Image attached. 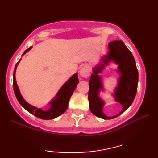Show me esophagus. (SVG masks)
<instances>
[{
	"mask_svg": "<svg viewBox=\"0 0 158 158\" xmlns=\"http://www.w3.org/2000/svg\"><path fill=\"white\" fill-rule=\"evenodd\" d=\"M80 74H81V76L83 77H89L90 70H89V68H88V67H87V66L83 67V68L81 69V70H80Z\"/></svg>",
	"mask_w": 158,
	"mask_h": 158,
	"instance_id": "obj_1",
	"label": "esophagus"
}]
</instances>
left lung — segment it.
Instances as JSON below:
<instances>
[{
    "instance_id": "left-lung-1",
    "label": "left lung",
    "mask_w": 158,
    "mask_h": 158,
    "mask_svg": "<svg viewBox=\"0 0 158 158\" xmlns=\"http://www.w3.org/2000/svg\"><path fill=\"white\" fill-rule=\"evenodd\" d=\"M110 61H114L118 64V72L120 77L118 85L115 89L113 95L115 100L121 103L123 109L116 116H106L102 112L104 102L99 96L100 90L103 89L100 76L98 74L102 72L106 65ZM94 73L89 81L88 101L90 111L95 116L103 119L114 118L124 112L132 103L137 90L138 70L132 54L121 40H116L109 44V52L101 58V62L94 67Z\"/></svg>"
}]
</instances>
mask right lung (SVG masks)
<instances>
[{"label":"right lung","mask_w":158,"mask_h":158,"mask_svg":"<svg viewBox=\"0 0 158 158\" xmlns=\"http://www.w3.org/2000/svg\"><path fill=\"white\" fill-rule=\"evenodd\" d=\"M32 48V47H30L29 49H27L24 52H23V55L29 52L30 49ZM20 60L17 62L14 68V75H13V79H14V83H13V85H14V94L16 95V97L17 100L19 102V103L23 106L24 109L29 111V113L31 114H34L36 117L42 118V119H53V118H57L64 113L68 109V102L70 100L71 96H72L73 91H74L75 88L79 83L78 81V75L77 73H75L62 86L59 91H58L57 94L56 96L49 103L50 104V108L48 110L44 111L42 109H39V108L34 107L33 106L30 105L21 96L20 91H19V87L17 85L16 81V70L17 66H18L19 62Z\"/></svg>","instance_id":"obj_1"}]
</instances>
